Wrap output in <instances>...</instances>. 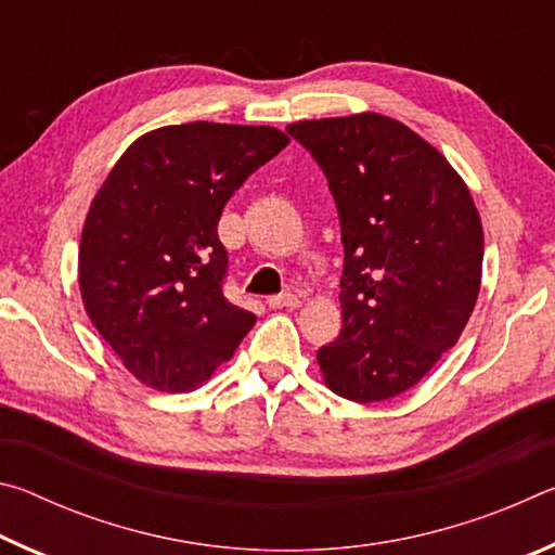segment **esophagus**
I'll use <instances>...</instances> for the list:
<instances>
[{"label":"esophagus","instance_id":"1","mask_svg":"<svg viewBox=\"0 0 555 555\" xmlns=\"http://www.w3.org/2000/svg\"><path fill=\"white\" fill-rule=\"evenodd\" d=\"M298 304H300V300L294 294H281V296H269L267 298L269 308H296Z\"/></svg>","mask_w":555,"mask_h":555}]
</instances>
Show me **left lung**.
<instances>
[{
  "label": "left lung",
  "instance_id": "1",
  "mask_svg": "<svg viewBox=\"0 0 555 555\" xmlns=\"http://www.w3.org/2000/svg\"><path fill=\"white\" fill-rule=\"evenodd\" d=\"M331 188L345 247L343 331L318 350L337 397L411 389L457 343L480 294L485 237L443 154L374 112L286 127Z\"/></svg>",
  "mask_w": 555,
  "mask_h": 555
}]
</instances>
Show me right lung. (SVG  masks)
I'll use <instances>...</instances> for the list:
<instances>
[{"label":"right lung","instance_id":"add662e5","mask_svg":"<svg viewBox=\"0 0 555 555\" xmlns=\"http://www.w3.org/2000/svg\"><path fill=\"white\" fill-rule=\"evenodd\" d=\"M286 144L274 127H162L139 137L102 183L80 240L82 304L139 382L198 387L257 323L224 298L230 261L218 222L232 193Z\"/></svg>","mask_w":555,"mask_h":555}]
</instances>
